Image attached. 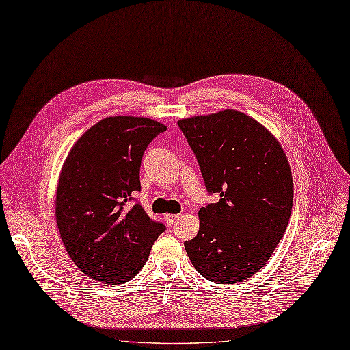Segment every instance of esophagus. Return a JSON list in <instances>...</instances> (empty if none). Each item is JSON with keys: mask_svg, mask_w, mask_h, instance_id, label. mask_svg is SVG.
<instances>
[{"mask_svg": "<svg viewBox=\"0 0 350 350\" xmlns=\"http://www.w3.org/2000/svg\"><path fill=\"white\" fill-rule=\"evenodd\" d=\"M164 219H165V224L168 226H173L178 221V215H165Z\"/></svg>", "mask_w": 350, "mask_h": 350, "instance_id": "esophagus-1", "label": "esophagus"}]
</instances>
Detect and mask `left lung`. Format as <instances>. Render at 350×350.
Returning a JSON list of instances; mask_svg holds the SVG:
<instances>
[{"instance_id": "8db88e82", "label": "left lung", "mask_w": 350, "mask_h": 350, "mask_svg": "<svg viewBox=\"0 0 350 350\" xmlns=\"http://www.w3.org/2000/svg\"><path fill=\"white\" fill-rule=\"evenodd\" d=\"M177 124L206 190L219 198L199 211V232L185 241L186 252L206 280H247L269 260L290 221L294 186L286 152L265 126L235 109Z\"/></svg>"}]
</instances>
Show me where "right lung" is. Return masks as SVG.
<instances>
[{
  "label": "right lung",
  "mask_w": 350,
  "mask_h": 350,
  "mask_svg": "<svg viewBox=\"0 0 350 350\" xmlns=\"http://www.w3.org/2000/svg\"><path fill=\"white\" fill-rule=\"evenodd\" d=\"M167 126L142 116H108L75 142L56 190V224L75 265L90 278H134L165 226L139 203V167L150 142Z\"/></svg>",
  "instance_id": "right-lung-1"
}]
</instances>
